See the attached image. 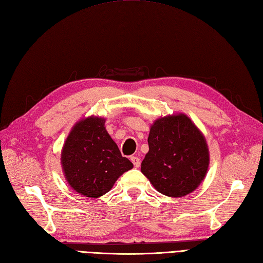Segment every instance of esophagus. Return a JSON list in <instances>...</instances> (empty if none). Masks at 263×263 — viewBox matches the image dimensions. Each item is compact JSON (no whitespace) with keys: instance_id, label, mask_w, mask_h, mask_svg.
Returning a JSON list of instances; mask_svg holds the SVG:
<instances>
[{"instance_id":"1","label":"esophagus","mask_w":263,"mask_h":263,"mask_svg":"<svg viewBox=\"0 0 263 263\" xmlns=\"http://www.w3.org/2000/svg\"><path fill=\"white\" fill-rule=\"evenodd\" d=\"M130 161L134 164V166H135V167H139V166H140V159L137 156H132Z\"/></svg>"}]
</instances>
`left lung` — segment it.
<instances>
[{"label": "left lung", "mask_w": 263, "mask_h": 263, "mask_svg": "<svg viewBox=\"0 0 263 263\" xmlns=\"http://www.w3.org/2000/svg\"><path fill=\"white\" fill-rule=\"evenodd\" d=\"M148 146L142 173L159 193L182 197L201 184L209 167V149L187 116L157 119L151 127Z\"/></svg>", "instance_id": "obj_1"}]
</instances>
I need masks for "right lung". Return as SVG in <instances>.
Segmentation results:
<instances>
[{
  "label": "right lung",
  "mask_w": 263,
  "mask_h": 263,
  "mask_svg": "<svg viewBox=\"0 0 263 263\" xmlns=\"http://www.w3.org/2000/svg\"><path fill=\"white\" fill-rule=\"evenodd\" d=\"M104 125V118L79 121L62 149L61 163L69 185L87 197L106 194L123 173L133 168Z\"/></svg>",
  "instance_id": "obj_1"
}]
</instances>
